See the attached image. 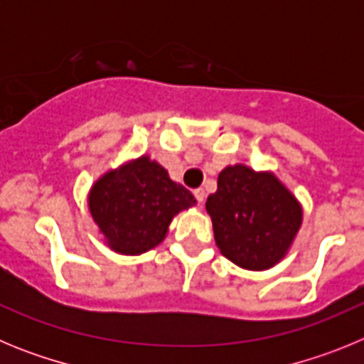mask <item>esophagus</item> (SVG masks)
<instances>
[{
  "instance_id": "1",
  "label": "esophagus",
  "mask_w": 364,
  "mask_h": 364,
  "mask_svg": "<svg viewBox=\"0 0 364 364\" xmlns=\"http://www.w3.org/2000/svg\"><path fill=\"white\" fill-rule=\"evenodd\" d=\"M195 198H197L198 200V204H202V202H204V198H205V191L204 189H195Z\"/></svg>"
}]
</instances>
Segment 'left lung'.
I'll list each match as a JSON object with an SVG mask.
<instances>
[{
    "label": "left lung",
    "mask_w": 364,
    "mask_h": 364,
    "mask_svg": "<svg viewBox=\"0 0 364 364\" xmlns=\"http://www.w3.org/2000/svg\"><path fill=\"white\" fill-rule=\"evenodd\" d=\"M215 242L233 264L269 269L290 252L302 224V205L272 171L235 164L218 173L205 202Z\"/></svg>",
    "instance_id": "obj_1"
}]
</instances>
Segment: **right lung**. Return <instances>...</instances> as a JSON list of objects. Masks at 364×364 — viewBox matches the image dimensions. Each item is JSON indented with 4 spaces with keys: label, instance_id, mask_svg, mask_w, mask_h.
<instances>
[{
    "label": "right lung",
    "instance_id": "add662e5",
    "mask_svg": "<svg viewBox=\"0 0 364 364\" xmlns=\"http://www.w3.org/2000/svg\"><path fill=\"white\" fill-rule=\"evenodd\" d=\"M89 211L104 242L122 255H140L166 239L173 217L197 204L149 154L109 169L92 184Z\"/></svg>",
    "mask_w": 364,
    "mask_h": 364
}]
</instances>
